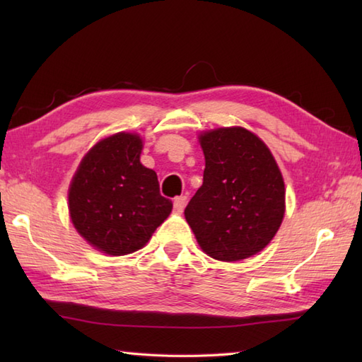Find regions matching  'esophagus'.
Here are the masks:
<instances>
[{
	"label": "esophagus",
	"mask_w": 362,
	"mask_h": 362,
	"mask_svg": "<svg viewBox=\"0 0 362 362\" xmlns=\"http://www.w3.org/2000/svg\"><path fill=\"white\" fill-rule=\"evenodd\" d=\"M187 205V196H179L174 199V211L175 213H182L183 209H185Z\"/></svg>",
	"instance_id": "34e87169"
}]
</instances>
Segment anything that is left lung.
<instances>
[{
    "label": "left lung",
    "instance_id": "8db88e82",
    "mask_svg": "<svg viewBox=\"0 0 362 362\" xmlns=\"http://www.w3.org/2000/svg\"><path fill=\"white\" fill-rule=\"evenodd\" d=\"M204 183L185 219L206 255L240 261L263 250L284 216V182L267 146L244 127H219L199 136Z\"/></svg>",
    "mask_w": 362,
    "mask_h": 362
}]
</instances>
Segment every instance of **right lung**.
I'll return each mask as SVG.
<instances>
[{
    "label": "right lung",
    "mask_w": 362,
    "mask_h": 362,
    "mask_svg": "<svg viewBox=\"0 0 362 362\" xmlns=\"http://www.w3.org/2000/svg\"><path fill=\"white\" fill-rule=\"evenodd\" d=\"M141 149L136 134L104 138L82 158L68 189L74 228L107 255L141 249L173 210L156 171L141 165Z\"/></svg>",
    "instance_id": "right-lung-1"
}]
</instances>
